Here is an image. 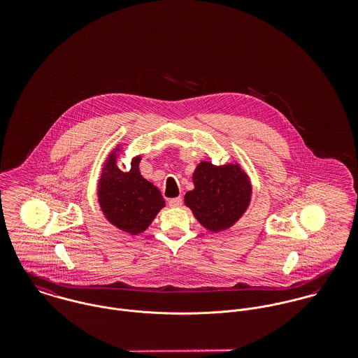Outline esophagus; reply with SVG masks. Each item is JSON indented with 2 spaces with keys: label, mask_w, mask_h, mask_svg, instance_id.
Masks as SVG:
<instances>
[{
  "label": "esophagus",
  "mask_w": 358,
  "mask_h": 358,
  "mask_svg": "<svg viewBox=\"0 0 358 358\" xmlns=\"http://www.w3.org/2000/svg\"><path fill=\"white\" fill-rule=\"evenodd\" d=\"M183 203V200H182V197H176V199H171L169 200V206H172V208H179L180 205Z\"/></svg>",
  "instance_id": "1"
}]
</instances>
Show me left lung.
Returning a JSON list of instances; mask_svg holds the SVG:
<instances>
[{
    "instance_id": "left-lung-1",
    "label": "left lung",
    "mask_w": 358,
    "mask_h": 358,
    "mask_svg": "<svg viewBox=\"0 0 358 358\" xmlns=\"http://www.w3.org/2000/svg\"><path fill=\"white\" fill-rule=\"evenodd\" d=\"M194 189L185 196L200 224L212 233L230 229L248 209L252 185L238 162L213 165L201 161L193 172Z\"/></svg>"
}]
</instances>
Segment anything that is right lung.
Segmentation results:
<instances>
[{
	"instance_id": "add662e5",
	"label": "right lung",
	"mask_w": 358,
	"mask_h": 358,
	"mask_svg": "<svg viewBox=\"0 0 358 358\" xmlns=\"http://www.w3.org/2000/svg\"><path fill=\"white\" fill-rule=\"evenodd\" d=\"M121 146L117 145L104 159L98 182V201L104 217L117 229L136 236L143 233L165 206L159 190L141 175L142 157L131 159L129 171L117 165Z\"/></svg>"
}]
</instances>
